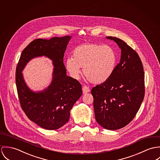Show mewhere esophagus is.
<instances>
[{
    "label": "esophagus",
    "mask_w": 160,
    "mask_h": 160,
    "mask_svg": "<svg viewBox=\"0 0 160 160\" xmlns=\"http://www.w3.org/2000/svg\"><path fill=\"white\" fill-rule=\"evenodd\" d=\"M82 91H83V94H86V93H88L89 91H90V89L87 86H84L82 88Z\"/></svg>",
    "instance_id": "34e87169"
}]
</instances>
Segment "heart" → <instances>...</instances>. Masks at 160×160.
Wrapping results in <instances>:
<instances>
[{"mask_svg":"<svg viewBox=\"0 0 160 160\" xmlns=\"http://www.w3.org/2000/svg\"><path fill=\"white\" fill-rule=\"evenodd\" d=\"M73 58L66 61V68L74 79H79L81 68L85 77L94 84L107 81L113 75L117 63V55L109 46L98 43H85L73 51Z\"/></svg>","mask_w":160,"mask_h":160,"instance_id":"1","label":"heart"}]
</instances>
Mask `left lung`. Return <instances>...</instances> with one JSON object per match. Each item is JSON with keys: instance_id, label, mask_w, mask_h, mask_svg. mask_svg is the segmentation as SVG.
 <instances>
[{"instance_id": "1", "label": "left lung", "mask_w": 160, "mask_h": 160, "mask_svg": "<svg viewBox=\"0 0 160 160\" xmlns=\"http://www.w3.org/2000/svg\"><path fill=\"white\" fill-rule=\"evenodd\" d=\"M121 49V58L112 77L91 89L96 122L104 128L116 130L129 124L138 113L145 94L142 61L131 47L113 37Z\"/></svg>"}]
</instances>
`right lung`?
<instances>
[{
	"instance_id": "obj_1",
	"label": "right lung",
	"mask_w": 160,
	"mask_h": 160,
	"mask_svg": "<svg viewBox=\"0 0 160 160\" xmlns=\"http://www.w3.org/2000/svg\"><path fill=\"white\" fill-rule=\"evenodd\" d=\"M71 38L64 36L36 39L24 49L17 64L16 85L21 108L30 120L46 129H58L68 123L72 107L82 94L81 84L66 75L63 63ZM42 55L53 61V80L47 89L34 92L25 83L22 71L31 59Z\"/></svg>"
}]
</instances>
